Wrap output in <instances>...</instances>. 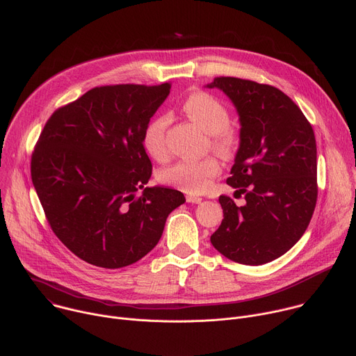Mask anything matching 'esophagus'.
Here are the masks:
<instances>
[{
  "mask_svg": "<svg viewBox=\"0 0 356 356\" xmlns=\"http://www.w3.org/2000/svg\"><path fill=\"white\" fill-rule=\"evenodd\" d=\"M186 202H189V204H201L202 198L195 197V195H186Z\"/></svg>",
  "mask_w": 356,
  "mask_h": 356,
  "instance_id": "esophagus-1",
  "label": "esophagus"
}]
</instances>
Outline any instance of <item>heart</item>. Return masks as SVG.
Instances as JSON below:
<instances>
[{
    "label": "heart",
    "instance_id": "heart-1",
    "mask_svg": "<svg viewBox=\"0 0 356 356\" xmlns=\"http://www.w3.org/2000/svg\"><path fill=\"white\" fill-rule=\"evenodd\" d=\"M184 113L201 129L211 135V145L224 155L232 154L239 144L238 132L228 127L229 113L227 106L208 92H193L182 104ZM170 118L165 114L154 117L144 128L143 145L154 159L167 156L165 132ZM221 172L218 159L208 156L198 161H179L159 172V181L186 194H201L207 191L212 179Z\"/></svg>",
    "mask_w": 356,
    "mask_h": 356
}]
</instances>
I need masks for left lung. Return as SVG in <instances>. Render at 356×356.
<instances>
[{"instance_id": "left-lung-1", "label": "left lung", "mask_w": 356, "mask_h": 356, "mask_svg": "<svg viewBox=\"0 0 356 356\" xmlns=\"http://www.w3.org/2000/svg\"><path fill=\"white\" fill-rule=\"evenodd\" d=\"M236 108L239 148L228 185L243 207L220 197L224 220L211 243L228 259L262 265L280 258L300 239L312 218L316 186L315 134L299 106L281 90L255 81L218 76Z\"/></svg>"}]
</instances>
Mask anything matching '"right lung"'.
<instances>
[{"label":"right lung","mask_w":356,"mask_h":356,"mask_svg":"<svg viewBox=\"0 0 356 356\" xmlns=\"http://www.w3.org/2000/svg\"><path fill=\"white\" fill-rule=\"evenodd\" d=\"M170 90V83L92 88L58 108L40 135L31 178L48 224L91 265L117 269L140 261L185 202L177 189L145 186L152 163L143 132Z\"/></svg>","instance_id":"add662e5"}]
</instances>
